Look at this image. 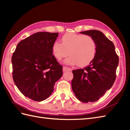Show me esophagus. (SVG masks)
Listing matches in <instances>:
<instances>
[{"instance_id": "1", "label": "esophagus", "mask_w": 130, "mask_h": 130, "mask_svg": "<svg viewBox=\"0 0 130 130\" xmlns=\"http://www.w3.org/2000/svg\"><path fill=\"white\" fill-rule=\"evenodd\" d=\"M63 71H71L72 70L71 68H68L67 66H63Z\"/></svg>"}]
</instances>
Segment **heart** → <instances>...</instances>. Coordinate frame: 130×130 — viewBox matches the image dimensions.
<instances>
[{
	"label": "heart",
	"instance_id": "1",
	"mask_svg": "<svg viewBox=\"0 0 130 130\" xmlns=\"http://www.w3.org/2000/svg\"><path fill=\"white\" fill-rule=\"evenodd\" d=\"M52 53L58 61L66 57L69 53V56L65 60V63L84 66L94 59L97 53V43L89 35L69 33L62 37L61 43H54Z\"/></svg>",
	"mask_w": 130,
	"mask_h": 130
}]
</instances>
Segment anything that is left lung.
I'll return each mask as SVG.
<instances>
[{"label":"left lung","instance_id":"obj_1","mask_svg":"<svg viewBox=\"0 0 130 130\" xmlns=\"http://www.w3.org/2000/svg\"><path fill=\"white\" fill-rule=\"evenodd\" d=\"M80 33L94 39L97 53L87 66L72 71V89L79 101L94 102L103 97L114 84L119 56L114 44L102 32L92 29Z\"/></svg>","mask_w":130,"mask_h":130}]
</instances>
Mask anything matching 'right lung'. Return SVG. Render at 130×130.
I'll return each instance as SVG.
<instances>
[{"label":"right lung","mask_w":130,"mask_h":130,"mask_svg":"<svg viewBox=\"0 0 130 130\" xmlns=\"http://www.w3.org/2000/svg\"><path fill=\"white\" fill-rule=\"evenodd\" d=\"M58 35L36 33L20 42L13 53V80L21 93L35 101L48 98L62 75V66L52 53Z\"/></svg>","instance_id":"obj_1"}]
</instances>
